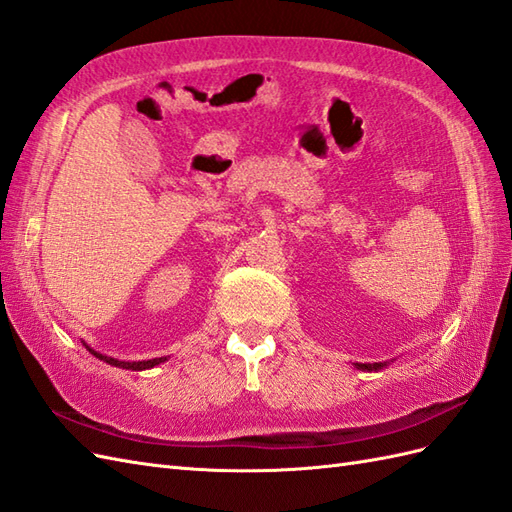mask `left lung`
I'll return each instance as SVG.
<instances>
[{
  "instance_id": "obj_1",
  "label": "left lung",
  "mask_w": 512,
  "mask_h": 512,
  "mask_svg": "<svg viewBox=\"0 0 512 512\" xmlns=\"http://www.w3.org/2000/svg\"><path fill=\"white\" fill-rule=\"evenodd\" d=\"M385 365H387V363H357V368H359V370H368V372H372V370L376 372V370H383Z\"/></svg>"
}]
</instances>
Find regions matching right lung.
I'll return each mask as SVG.
<instances>
[{
  "mask_svg": "<svg viewBox=\"0 0 512 512\" xmlns=\"http://www.w3.org/2000/svg\"><path fill=\"white\" fill-rule=\"evenodd\" d=\"M88 348V346H86ZM90 355H95L97 359L106 361L110 365H114V368H123V370H134V372H140V370H149V368H155V365H160L166 361V357H160V359H149V361H119V359H112V357H106L101 355V352L88 348Z\"/></svg>",
  "mask_w": 512,
  "mask_h": 512,
  "instance_id": "obj_1",
  "label": "right lung"
}]
</instances>
